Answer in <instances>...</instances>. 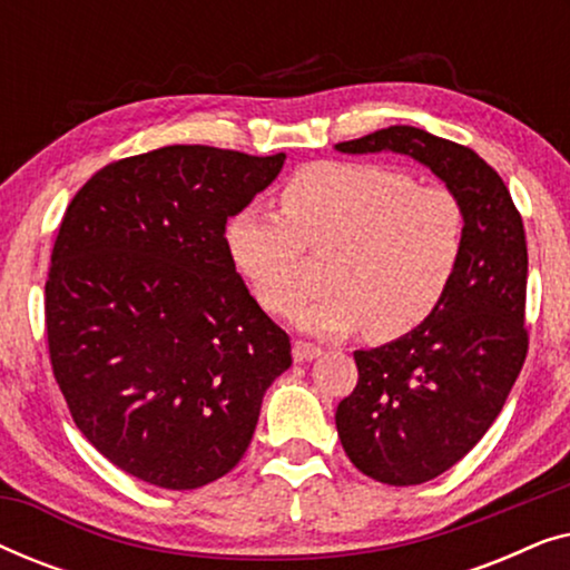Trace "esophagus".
Listing matches in <instances>:
<instances>
[{
	"label": "esophagus",
	"instance_id": "34e87169",
	"mask_svg": "<svg viewBox=\"0 0 570 570\" xmlns=\"http://www.w3.org/2000/svg\"><path fill=\"white\" fill-rule=\"evenodd\" d=\"M318 355H322V347L311 345V342H295V345H293L295 363H308V361H314V357H318Z\"/></svg>",
	"mask_w": 570,
	"mask_h": 570
}]
</instances>
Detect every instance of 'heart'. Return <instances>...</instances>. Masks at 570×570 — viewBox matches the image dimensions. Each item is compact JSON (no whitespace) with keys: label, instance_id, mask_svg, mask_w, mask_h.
<instances>
[{"label":"heart","instance_id":"obj_1","mask_svg":"<svg viewBox=\"0 0 570 570\" xmlns=\"http://www.w3.org/2000/svg\"><path fill=\"white\" fill-rule=\"evenodd\" d=\"M233 267L267 314L308 293V256L330 254V293L298 311L314 334L368 326L396 340L431 322L462 267L466 215L454 191L381 163L322 160L279 189V215L248 207L225 225Z\"/></svg>","mask_w":570,"mask_h":570}]
</instances>
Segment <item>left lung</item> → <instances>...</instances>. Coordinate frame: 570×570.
Returning <instances> with one entry per match:
<instances>
[{
  "instance_id": "obj_1",
  "label": "left lung",
  "mask_w": 570,
  "mask_h": 570,
  "mask_svg": "<svg viewBox=\"0 0 570 570\" xmlns=\"http://www.w3.org/2000/svg\"><path fill=\"white\" fill-rule=\"evenodd\" d=\"M334 147L410 155L456 194L466 215L464 259L443 306L400 340L355 350L357 384L334 415L357 470L386 485H420L485 435L524 365V223L503 178L451 139L389 127Z\"/></svg>"
}]
</instances>
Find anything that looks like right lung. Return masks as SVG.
I'll return each mask as SVG.
<instances>
[{"label": "right lung", "mask_w": 570, "mask_h": 570, "mask_svg": "<svg viewBox=\"0 0 570 570\" xmlns=\"http://www.w3.org/2000/svg\"><path fill=\"white\" fill-rule=\"evenodd\" d=\"M285 153L168 145L100 168L69 202L46 279L57 384L85 439L131 478L194 490L228 474L291 337L252 298L225 223Z\"/></svg>", "instance_id": "right-lung-1"}]
</instances>
